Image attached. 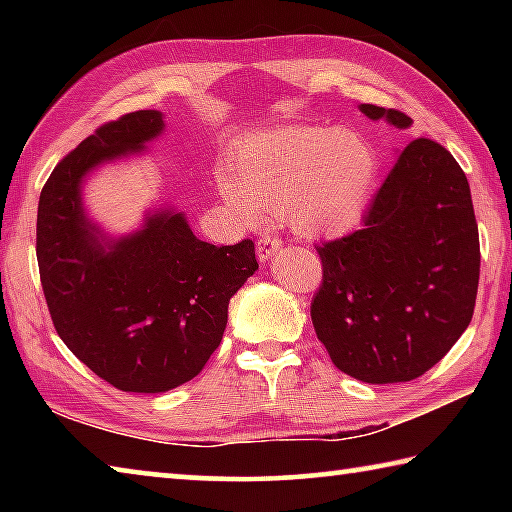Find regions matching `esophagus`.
<instances>
[{"label":"esophagus","mask_w":512,"mask_h":512,"mask_svg":"<svg viewBox=\"0 0 512 512\" xmlns=\"http://www.w3.org/2000/svg\"><path fill=\"white\" fill-rule=\"evenodd\" d=\"M282 246V241L273 237V235H262L257 239V257L259 262H266L268 257H271L277 248Z\"/></svg>","instance_id":"esophagus-1"}]
</instances>
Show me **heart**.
Listing matches in <instances>:
<instances>
[{
    "mask_svg": "<svg viewBox=\"0 0 512 512\" xmlns=\"http://www.w3.org/2000/svg\"><path fill=\"white\" fill-rule=\"evenodd\" d=\"M375 173V153L354 131L289 126L232 146L219 192L244 225L271 214L305 235H336L361 219Z\"/></svg>",
    "mask_w": 512,
    "mask_h": 512,
    "instance_id": "b5f03b06",
    "label": "heart"
}]
</instances>
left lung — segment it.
Masks as SVG:
<instances>
[{"label": "left lung", "instance_id": "8db88e82", "mask_svg": "<svg viewBox=\"0 0 512 512\" xmlns=\"http://www.w3.org/2000/svg\"><path fill=\"white\" fill-rule=\"evenodd\" d=\"M361 112L411 126L393 108L363 103ZM316 250L323 284L311 323L345 375L368 384L411 381L470 325L481 268L472 194L454 155L429 137L400 153L363 228Z\"/></svg>", "mask_w": 512, "mask_h": 512}]
</instances>
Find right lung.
<instances>
[{
  "label": "right lung",
  "instance_id": "1",
  "mask_svg": "<svg viewBox=\"0 0 512 512\" xmlns=\"http://www.w3.org/2000/svg\"><path fill=\"white\" fill-rule=\"evenodd\" d=\"M162 126L158 110L106 121L56 164L38 203L36 255L56 332L126 393H164L194 379L219 348L230 298L259 268L250 239L212 246L169 210L131 237L99 244L81 207L83 176L140 151Z\"/></svg>",
  "mask_w": 512,
  "mask_h": 512
}]
</instances>
